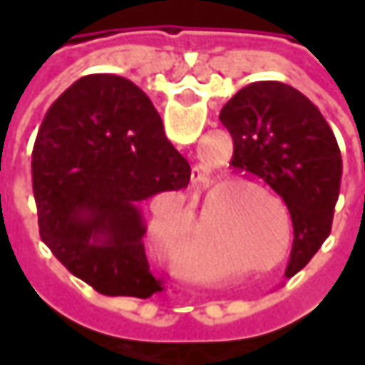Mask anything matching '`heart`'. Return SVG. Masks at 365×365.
I'll use <instances>...</instances> for the list:
<instances>
[{
	"mask_svg": "<svg viewBox=\"0 0 365 365\" xmlns=\"http://www.w3.org/2000/svg\"><path fill=\"white\" fill-rule=\"evenodd\" d=\"M187 211V209H185ZM148 237H150L152 245L158 248L160 254L164 256H172L175 252V246H178V238L180 232L170 227V221H166L164 217L154 215L152 217L150 225H148Z\"/></svg>",
	"mask_w": 365,
	"mask_h": 365,
	"instance_id": "b5f03b06",
	"label": "heart"
}]
</instances>
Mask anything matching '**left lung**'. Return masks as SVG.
I'll return each instance as SVG.
<instances>
[{"label":"left lung","instance_id":"8db88e82","mask_svg":"<svg viewBox=\"0 0 365 365\" xmlns=\"http://www.w3.org/2000/svg\"><path fill=\"white\" fill-rule=\"evenodd\" d=\"M219 119L235 140L230 164L268 183L289 209L293 246L285 277H291L330 235L342 178L334 133L301 91L282 82L248 83Z\"/></svg>","mask_w":365,"mask_h":365}]
</instances>
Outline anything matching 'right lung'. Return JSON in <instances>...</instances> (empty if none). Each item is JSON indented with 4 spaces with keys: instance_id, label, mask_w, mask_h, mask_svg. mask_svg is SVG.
<instances>
[{
    "instance_id": "obj_1",
    "label": "right lung",
    "mask_w": 365,
    "mask_h": 365,
    "mask_svg": "<svg viewBox=\"0 0 365 365\" xmlns=\"http://www.w3.org/2000/svg\"><path fill=\"white\" fill-rule=\"evenodd\" d=\"M190 175L138 86L83 76L51 105L33 148L41 238L97 293L150 297L164 287L144 252L143 201Z\"/></svg>"
}]
</instances>
